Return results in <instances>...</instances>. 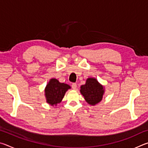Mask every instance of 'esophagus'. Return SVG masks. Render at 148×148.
Here are the masks:
<instances>
[{
  "mask_svg": "<svg viewBox=\"0 0 148 148\" xmlns=\"http://www.w3.org/2000/svg\"><path fill=\"white\" fill-rule=\"evenodd\" d=\"M72 87L74 89H76V87H77V84L76 83H72Z\"/></svg>",
  "mask_w": 148,
  "mask_h": 148,
  "instance_id": "esophagus-1",
  "label": "esophagus"
}]
</instances>
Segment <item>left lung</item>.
I'll return each mask as SVG.
<instances>
[{"label": "left lung", "instance_id": "1", "mask_svg": "<svg viewBox=\"0 0 148 148\" xmlns=\"http://www.w3.org/2000/svg\"><path fill=\"white\" fill-rule=\"evenodd\" d=\"M80 92L86 102L91 105H95L101 101L104 95V89L95 78H88L85 85L81 86Z\"/></svg>", "mask_w": 148, "mask_h": 148}]
</instances>
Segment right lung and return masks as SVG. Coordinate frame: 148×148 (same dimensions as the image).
<instances>
[{
  "label": "right lung",
  "mask_w": 148,
  "mask_h": 148,
  "mask_svg": "<svg viewBox=\"0 0 148 148\" xmlns=\"http://www.w3.org/2000/svg\"><path fill=\"white\" fill-rule=\"evenodd\" d=\"M71 87L64 83H60L56 79H50L45 89L47 102L51 106H56L61 102L66 91Z\"/></svg>",
  "instance_id": "right-lung-1"
}]
</instances>
